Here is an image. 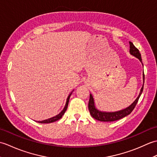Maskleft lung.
<instances>
[{"instance_id":"8db88e82","label":"left lung","mask_w":157,"mask_h":157,"mask_svg":"<svg viewBox=\"0 0 157 157\" xmlns=\"http://www.w3.org/2000/svg\"><path fill=\"white\" fill-rule=\"evenodd\" d=\"M129 53L132 55H133L135 57L138 58L140 61L142 63V58H141V54L140 53L139 50L136 48V46L134 45L132 42H129ZM143 65V64H142ZM143 82L144 83V73H143ZM143 89H144V84L142 85V87L140 92V94L135 101L133 102L132 105H130L128 107H126L124 109L120 110L118 111L115 112H105V111H101L100 110L96 108L94 100L93 98L92 95L90 94V100L88 102V109L90 111L91 116L93 118H94L96 120H98L100 121H114L117 120L121 119L123 117H125L127 115H129L130 113L132 112L133 110L135 108V106L137 104V102L139 100V98L140 97L142 93L143 92Z\"/></svg>"}]
</instances>
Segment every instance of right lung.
Wrapping results in <instances>:
<instances>
[{
  "label": "right lung",
  "instance_id": "1",
  "mask_svg": "<svg viewBox=\"0 0 157 157\" xmlns=\"http://www.w3.org/2000/svg\"><path fill=\"white\" fill-rule=\"evenodd\" d=\"M72 91V92H73ZM72 92L70 93L69 95L68 96L67 98V101L65 103V107L62 110V111L61 113H59L57 115H56L55 117H52L51 118H49L48 119H45V120H43V121H38L37 122L38 123H52V122H55L56 121H58L59 119H61L63 115L65 114V113L67 109V106H68V104H69V98H70V96H71V94H72Z\"/></svg>",
  "mask_w": 157,
  "mask_h": 157
}]
</instances>
